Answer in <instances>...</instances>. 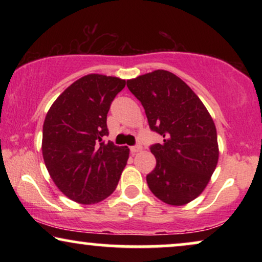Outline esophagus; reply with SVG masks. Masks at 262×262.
<instances>
[{
  "label": "esophagus",
  "mask_w": 262,
  "mask_h": 262,
  "mask_svg": "<svg viewBox=\"0 0 262 262\" xmlns=\"http://www.w3.org/2000/svg\"><path fill=\"white\" fill-rule=\"evenodd\" d=\"M130 150H131V152L134 154V155H135L136 152L141 151V150H142V146H141V145H135V146H131Z\"/></svg>",
  "instance_id": "1"
}]
</instances>
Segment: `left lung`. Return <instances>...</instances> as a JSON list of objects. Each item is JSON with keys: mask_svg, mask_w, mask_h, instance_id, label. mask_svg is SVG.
Segmentation results:
<instances>
[{"mask_svg": "<svg viewBox=\"0 0 262 262\" xmlns=\"http://www.w3.org/2000/svg\"><path fill=\"white\" fill-rule=\"evenodd\" d=\"M144 107L149 126L163 137L150 150L156 167L146 175L150 191L163 203L186 205L202 194L218 163L220 149L212 117L198 95L167 70L127 80Z\"/></svg>", "mask_w": 262, "mask_h": 262, "instance_id": "1", "label": "left lung"}]
</instances>
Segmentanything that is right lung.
I'll return each instance as SVG.
<instances>
[{
  "mask_svg": "<svg viewBox=\"0 0 262 262\" xmlns=\"http://www.w3.org/2000/svg\"><path fill=\"white\" fill-rule=\"evenodd\" d=\"M125 84L119 77L85 75L56 99L45 117V166L59 191L78 204H96L112 194L127 163V146L103 142L111 102Z\"/></svg>",
  "mask_w": 262,
  "mask_h": 262,
  "instance_id": "1",
  "label": "right lung"
}]
</instances>
